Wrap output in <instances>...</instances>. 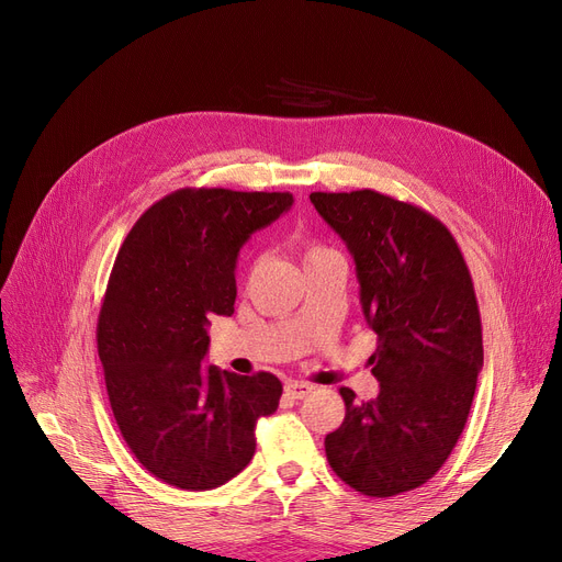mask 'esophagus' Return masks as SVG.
Wrapping results in <instances>:
<instances>
[{
	"instance_id": "obj_1",
	"label": "esophagus",
	"mask_w": 562,
	"mask_h": 562,
	"mask_svg": "<svg viewBox=\"0 0 562 562\" xmlns=\"http://www.w3.org/2000/svg\"><path fill=\"white\" fill-rule=\"evenodd\" d=\"M312 390L314 387L310 385V382H301V380H291V382H286V385H284V392L291 398H305Z\"/></svg>"
}]
</instances>
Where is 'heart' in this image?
<instances>
[{"label":"heart","instance_id":"obj_1","mask_svg":"<svg viewBox=\"0 0 562 562\" xmlns=\"http://www.w3.org/2000/svg\"><path fill=\"white\" fill-rule=\"evenodd\" d=\"M330 255H335L330 248H326V246H318V244H307L305 248H303V263L307 266V263H312V261H318V259H323V257H330ZM259 263V259L255 261V266Z\"/></svg>","mask_w":562,"mask_h":562}]
</instances>
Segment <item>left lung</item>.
<instances>
[{"instance_id": "obj_1", "label": "left lung", "mask_w": 562, "mask_h": 562, "mask_svg": "<svg viewBox=\"0 0 562 562\" xmlns=\"http://www.w3.org/2000/svg\"><path fill=\"white\" fill-rule=\"evenodd\" d=\"M356 261L378 346L371 401L341 387L346 417L326 437L335 474L367 496L432 479L467 424L483 369L481 314L464 257L445 223L371 189L312 193Z\"/></svg>"}]
</instances>
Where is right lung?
<instances>
[{"instance_id": "add662e5", "label": "right lung", "mask_w": 562, "mask_h": 562, "mask_svg": "<svg viewBox=\"0 0 562 562\" xmlns=\"http://www.w3.org/2000/svg\"><path fill=\"white\" fill-rule=\"evenodd\" d=\"M291 193L180 189L155 202L117 250L98 352L117 428L136 460L180 490H214L255 456L259 417L278 409L273 373L202 364L210 316H232L236 257Z\"/></svg>"}]
</instances>
